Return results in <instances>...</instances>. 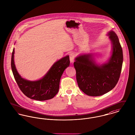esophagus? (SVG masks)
Returning a JSON list of instances; mask_svg holds the SVG:
<instances>
[{
    "label": "esophagus",
    "instance_id": "esophagus-1",
    "mask_svg": "<svg viewBox=\"0 0 135 135\" xmlns=\"http://www.w3.org/2000/svg\"><path fill=\"white\" fill-rule=\"evenodd\" d=\"M75 57V55L74 53H71V54H70V60L71 63H73L74 62Z\"/></svg>",
    "mask_w": 135,
    "mask_h": 135
}]
</instances>
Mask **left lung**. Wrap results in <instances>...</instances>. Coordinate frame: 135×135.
<instances>
[{"mask_svg":"<svg viewBox=\"0 0 135 135\" xmlns=\"http://www.w3.org/2000/svg\"><path fill=\"white\" fill-rule=\"evenodd\" d=\"M112 43L111 55L108 61L97 63L93 54H81L76 57L74 66L80 89L90 96H99L115 88L119 80L123 63V52L117 34L109 31Z\"/></svg>","mask_w":135,"mask_h":135,"instance_id":"1","label":"left lung"}]
</instances>
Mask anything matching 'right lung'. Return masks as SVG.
I'll return each instance as SVG.
<instances>
[{
    "instance_id": "obj_1",
    "label": "right lung",
    "mask_w": 135,
    "mask_h": 135,
    "mask_svg": "<svg viewBox=\"0 0 135 135\" xmlns=\"http://www.w3.org/2000/svg\"><path fill=\"white\" fill-rule=\"evenodd\" d=\"M14 48L11 58V68L14 78L19 89L27 97L38 101L52 99L58 92L59 83L64 71L70 65L69 56L67 55L53 64L41 79L30 81L19 74L14 62Z\"/></svg>"
}]
</instances>
